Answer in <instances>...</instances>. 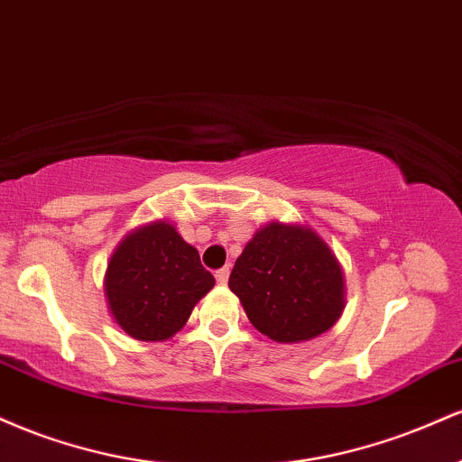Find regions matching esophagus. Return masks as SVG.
Here are the masks:
<instances>
[{
	"instance_id": "34e87169",
	"label": "esophagus",
	"mask_w": 462,
	"mask_h": 462,
	"mask_svg": "<svg viewBox=\"0 0 462 462\" xmlns=\"http://www.w3.org/2000/svg\"><path fill=\"white\" fill-rule=\"evenodd\" d=\"M215 278H217V284H226L227 278H230V269H227V267L219 269V272L215 273Z\"/></svg>"
}]
</instances>
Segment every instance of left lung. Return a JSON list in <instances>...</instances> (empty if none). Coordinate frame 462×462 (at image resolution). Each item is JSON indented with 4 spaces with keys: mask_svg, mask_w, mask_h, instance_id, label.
<instances>
[{
    "mask_svg": "<svg viewBox=\"0 0 462 462\" xmlns=\"http://www.w3.org/2000/svg\"><path fill=\"white\" fill-rule=\"evenodd\" d=\"M227 286L252 326L278 343L319 337L346 309L341 264L309 226H263L236 258Z\"/></svg>",
    "mask_w": 462,
    "mask_h": 462,
    "instance_id": "8db88e82",
    "label": "left lung"
}]
</instances>
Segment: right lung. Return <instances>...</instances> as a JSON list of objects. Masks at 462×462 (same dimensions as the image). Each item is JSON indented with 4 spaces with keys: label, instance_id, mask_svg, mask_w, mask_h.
I'll return each instance as SVG.
<instances>
[{
    "label": "right lung",
    "instance_id": "add662e5",
    "mask_svg": "<svg viewBox=\"0 0 462 462\" xmlns=\"http://www.w3.org/2000/svg\"><path fill=\"white\" fill-rule=\"evenodd\" d=\"M213 286L198 249L164 219L132 230L116 245L104 278L110 315L139 341L171 338Z\"/></svg>",
    "mask_w": 462,
    "mask_h": 462
}]
</instances>
